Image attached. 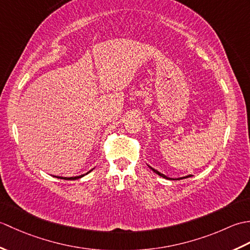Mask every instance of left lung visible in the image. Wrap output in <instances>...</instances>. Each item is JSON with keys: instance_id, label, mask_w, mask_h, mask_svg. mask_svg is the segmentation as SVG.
<instances>
[{"instance_id": "1", "label": "left lung", "mask_w": 250, "mask_h": 250, "mask_svg": "<svg viewBox=\"0 0 250 250\" xmlns=\"http://www.w3.org/2000/svg\"><path fill=\"white\" fill-rule=\"evenodd\" d=\"M148 167H149V166H148ZM151 169H152V171L153 172H155L156 174H158L159 175V176H161V177H163V178H166V179H171L172 180V178H169V177H167V176H166V175H164V174H162V173H160V172H159V171H157V169H155V168H152L151 167H149ZM188 177H191V175H187V176H184V177H179V178H177L176 180H178V179H183V178H188Z\"/></svg>"}]
</instances>
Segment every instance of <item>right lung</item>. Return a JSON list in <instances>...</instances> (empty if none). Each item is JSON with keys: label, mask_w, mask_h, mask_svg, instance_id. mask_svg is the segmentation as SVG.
Returning a JSON list of instances; mask_svg holds the SVG:
<instances>
[{"label": "right lung", "mask_w": 250, "mask_h": 250, "mask_svg": "<svg viewBox=\"0 0 250 250\" xmlns=\"http://www.w3.org/2000/svg\"><path fill=\"white\" fill-rule=\"evenodd\" d=\"M91 171H93V168L92 169H90L89 172H87L86 174H83V175H79V176H75V177H61V176H54V177H57V178H60V179H65V180H75V179H79V178H82V177H83L84 175H87V174H89L90 172Z\"/></svg>", "instance_id": "right-lung-1"}]
</instances>
